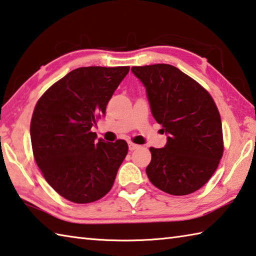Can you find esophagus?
I'll return each instance as SVG.
<instances>
[{"mask_svg": "<svg viewBox=\"0 0 256 256\" xmlns=\"http://www.w3.org/2000/svg\"><path fill=\"white\" fill-rule=\"evenodd\" d=\"M140 146H138L136 143H132V142H128V150L130 151H134L136 148H138Z\"/></svg>", "mask_w": 256, "mask_h": 256, "instance_id": "obj_1", "label": "esophagus"}]
</instances>
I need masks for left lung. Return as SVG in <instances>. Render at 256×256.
Returning a JSON list of instances; mask_svg holds the SVG:
<instances>
[{"mask_svg":"<svg viewBox=\"0 0 256 256\" xmlns=\"http://www.w3.org/2000/svg\"><path fill=\"white\" fill-rule=\"evenodd\" d=\"M146 90L153 118L166 134L164 148H150L151 182L184 196L202 188L222 156V130L215 102L202 85L166 64L132 67Z\"/></svg>","mask_w":256,"mask_h":256,"instance_id":"left-lung-1","label":"left lung"}]
</instances>
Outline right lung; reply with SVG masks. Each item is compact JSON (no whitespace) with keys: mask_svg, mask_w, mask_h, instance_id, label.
Instances as JSON below:
<instances>
[{"mask_svg":"<svg viewBox=\"0 0 256 256\" xmlns=\"http://www.w3.org/2000/svg\"><path fill=\"white\" fill-rule=\"evenodd\" d=\"M128 70L77 68L54 82L36 105L30 125L36 162L47 182L68 200L96 202L113 187L128 143L97 142V134L90 130L105 115Z\"/></svg>","mask_w":256,"mask_h":256,"instance_id":"1","label":"right lung"}]
</instances>
